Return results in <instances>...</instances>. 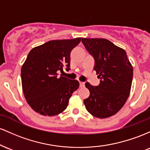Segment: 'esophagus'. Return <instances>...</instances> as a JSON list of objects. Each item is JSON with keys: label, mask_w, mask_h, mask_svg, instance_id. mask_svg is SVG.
Returning <instances> with one entry per match:
<instances>
[{"label": "esophagus", "mask_w": 150, "mask_h": 150, "mask_svg": "<svg viewBox=\"0 0 150 150\" xmlns=\"http://www.w3.org/2000/svg\"><path fill=\"white\" fill-rule=\"evenodd\" d=\"M79 84H80V87H83L84 86H85V83H84V82L79 81Z\"/></svg>", "instance_id": "obj_1"}]
</instances>
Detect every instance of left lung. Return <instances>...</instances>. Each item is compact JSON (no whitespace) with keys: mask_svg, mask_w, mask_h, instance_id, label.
Masks as SVG:
<instances>
[{"mask_svg":"<svg viewBox=\"0 0 150 150\" xmlns=\"http://www.w3.org/2000/svg\"><path fill=\"white\" fill-rule=\"evenodd\" d=\"M82 43L95 61L97 86L85 83L90 91L83 103L86 110L98 118L115 115L125 105L132 85L133 69L126 52L105 39L82 38Z\"/></svg>","mask_w":150,"mask_h":150,"instance_id":"left-lung-1","label":"left lung"}]
</instances>
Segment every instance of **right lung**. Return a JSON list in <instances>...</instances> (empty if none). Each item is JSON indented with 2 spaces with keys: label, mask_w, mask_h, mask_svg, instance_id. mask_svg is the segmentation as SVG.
<instances>
[{
  "label": "right lung",
  "mask_w": 150,
  "mask_h": 150,
  "mask_svg": "<svg viewBox=\"0 0 150 150\" xmlns=\"http://www.w3.org/2000/svg\"><path fill=\"white\" fill-rule=\"evenodd\" d=\"M81 38L52 40L33 48L21 69L23 93L35 112L43 115H58L67 108L77 80L59 76L63 68L70 69V54Z\"/></svg>",
  "instance_id": "right-lung-1"
}]
</instances>
